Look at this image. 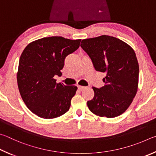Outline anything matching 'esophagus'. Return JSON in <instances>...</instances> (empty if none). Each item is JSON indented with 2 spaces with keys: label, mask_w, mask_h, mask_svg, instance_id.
<instances>
[{
  "label": "esophagus",
  "mask_w": 156,
  "mask_h": 156,
  "mask_svg": "<svg viewBox=\"0 0 156 156\" xmlns=\"http://www.w3.org/2000/svg\"><path fill=\"white\" fill-rule=\"evenodd\" d=\"M77 88H78V90H82L83 89H84V88H85V87H84V86H77Z\"/></svg>",
  "instance_id": "1"
}]
</instances>
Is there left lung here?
<instances>
[{
	"instance_id": "8db88e82",
	"label": "left lung",
	"mask_w": 156,
	"mask_h": 156,
	"mask_svg": "<svg viewBox=\"0 0 156 156\" xmlns=\"http://www.w3.org/2000/svg\"><path fill=\"white\" fill-rule=\"evenodd\" d=\"M81 47L94 69L106 73L103 79L105 86L92 87L94 96L87 102L89 110L101 117L121 115L137 92L139 66L134 51L123 41L109 35L83 40Z\"/></svg>"
}]
</instances>
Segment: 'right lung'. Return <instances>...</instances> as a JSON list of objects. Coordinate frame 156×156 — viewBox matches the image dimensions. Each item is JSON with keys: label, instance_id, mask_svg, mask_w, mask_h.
Instances as JSON below:
<instances>
[{"label": "right lung", "instance_id": "right-lung-1", "mask_svg": "<svg viewBox=\"0 0 156 156\" xmlns=\"http://www.w3.org/2000/svg\"><path fill=\"white\" fill-rule=\"evenodd\" d=\"M81 40L43 37L29 44L21 54L17 81L23 101L42 119H54L69 110L77 87L56 83L65 58L80 47Z\"/></svg>", "mask_w": 156, "mask_h": 156}]
</instances>
